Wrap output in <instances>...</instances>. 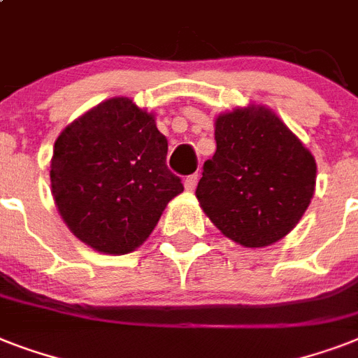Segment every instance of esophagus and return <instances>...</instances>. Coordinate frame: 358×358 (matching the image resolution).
<instances>
[{
    "label": "esophagus",
    "mask_w": 358,
    "mask_h": 358,
    "mask_svg": "<svg viewBox=\"0 0 358 358\" xmlns=\"http://www.w3.org/2000/svg\"><path fill=\"white\" fill-rule=\"evenodd\" d=\"M196 182H199V174H191V176H187V178L184 180V187L187 193H193L196 187Z\"/></svg>",
    "instance_id": "obj_1"
}]
</instances>
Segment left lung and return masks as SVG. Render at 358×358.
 <instances>
[{"label":"left lung","instance_id":"1","mask_svg":"<svg viewBox=\"0 0 358 358\" xmlns=\"http://www.w3.org/2000/svg\"><path fill=\"white\" fill-rule=\"evenodd\" d=\"M217 150L195 195L229 239L262 249L288 236L316 189V159L273 109L249 103L217 115Z\"/></svg>","mask_w":358,"mask_h":358}]
</instances>
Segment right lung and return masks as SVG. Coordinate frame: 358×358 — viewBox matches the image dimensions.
Wrapping results in <instances>:
<instances>
[{"label": "right lung", "mask_w": 358, "mask_h": 358, "mask_svg": "<svg viewBox=\"0 0 358 358\" xmlns=\"http://www.w3.org/2000/svg\"><path fill=\"white\" fill-rule=\"evenodd\" d=\"M167 146L156 115L126 96L70 122L50 163L53 201L70 232L103 255H128L145 243L184 191L165 165Z\"/></svg>", "instance_id": "obj_1"}]
</instances>
